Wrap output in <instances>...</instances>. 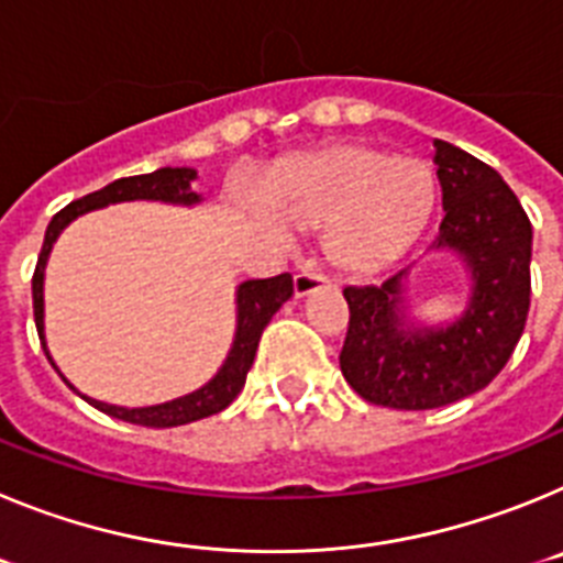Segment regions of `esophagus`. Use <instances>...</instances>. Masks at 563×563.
I'll use <instances>...</instances> for the list:
<instances>
[{"label":"esophagus","instance_id":"obj_1","mask_svg":"<svg viewBox=\"0 0 563 563\" xmlns=\"http://www.w3.org/2000/svg\"><path fill=\"white\" fill-rule=\"evenodd\" d=\"M324 287H332L330 278L318 276V273H310V271L296 273V278H292V292H296V298H305L316 290H324Z\"/></svg>","mask_w":563,"mask_h":563}]
</instances>
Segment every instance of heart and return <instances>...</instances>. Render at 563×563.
<instances>
[{
  "mask_svg": "<svg viewBox=\"0 0 563 563\" xmlns=\"http://www.w3.org/2000/svg\"><path fill=\"white\" fill-rule=\"evenodd\" d=\"M258 206L278 225L327 231V258L341 273L375 276L426 233L437 206V177L417 157L335 143L271 168Z\"/></svg>",
  "mask_w": 563,
  "mask_h": 563,
  "instance_id": "obj_1",
  "label": "heart"
}]
</instances>
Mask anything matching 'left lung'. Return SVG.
<instances>
[{
	"label": "left lung",
	"instance_id": "8db88e82",
	"mask_svg": "<svg viewBox=\"0 0 563 563\" xmlns=\"http://www.w3.org/2000/svg\"><path fill=\"white\" fill-rule=\"evenodd\" d=\"M442 225L431 251L462 262L471 292L445 324L409 316L402 267L380 287H346L350 330L341 372L363 400L400 411L440 409L476 395L514 355L530 310L533 228L499 172L445 141H434Z\"/></svg>",
	"mask_w": 563,
	"mask_h": 563
}]
</instances>
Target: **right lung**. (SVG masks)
<instances>
[{"label":"right lung","mask_w":563,"mask_h":563,"mask_svg":"<svg viewBox=\"0 0 563 563\" xmlns=\"http://www.w3.org/2000/svg\"><path fill=\"white\" fill-rule=\"evenodd\" d=\"M197 180V172L194 168H157L152 174H137V177H121V180L109 183L101 191H92L81 200L69 202L64 211H58L53 220H49L47 233H44V245L38 253V265L33 273V316H36V330L42 338V350L47 355V361L53 363L47 350V338H44V267H47V258L56 239L62 236L64 228L73 220H78L81 213L98 211V208L114 206V202H134V200H152V202H168V206H200L202 194L191 191V183ZM292 296V278L290 273H282V276L273 278H251V282H242L236 287V332H233V343L228 350V357L222 361V366L217 369V375L200 386V389L188 391L183 397H174V400L157 402V406H137V409H126V406H112V402L92 400V397H84L81 391L62 375V380L67 383L69 389L78 391L84 400H89V406H96L98 411L109 417H118L123 422H134V426H146V429H174V426H186V422L202 420V417L220 415L222 409H228L236 395L245 386V377L253 366V357L258 350V338L265 332V327L271 324V318L276 316L278 307L285 305L287 298Z\"/></svg>","instance_id":"1"}]
</instances>
